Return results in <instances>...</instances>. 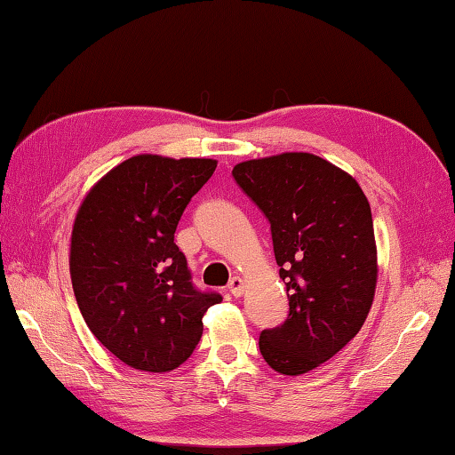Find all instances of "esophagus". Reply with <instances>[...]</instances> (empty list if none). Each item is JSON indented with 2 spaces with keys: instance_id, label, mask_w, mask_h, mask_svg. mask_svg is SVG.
Returning a JSON list of instances; mask_svg holds the SVG:
<instances>
[{
  "instance_id": "1",
  "label": "esophagus",
  "mask_w": 455,
  "mask_h": 455,
  "mask_svg": "<svg viewBox=\"0 0 455 455\" xmlns=\"http://www.w3.org/2000/svg\"><path fill=\"white\" fill-rule=\"evenodd\" d=\"M228 289L234 297H242L243 291H245V281L242 277H231Z\"/></svg>"
}]
</instances>
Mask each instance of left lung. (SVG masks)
Returning a JSON list of instances; mask_svg holds the SVG:
<instances>
[{"mask_svg":"<svg viewBox=\"0 0 455 455\" xmlns=\"http://www.w3.org/2000/svg\"><path fill=\"white\" fill-rule=\"evenodd\" d=\"M231 174L269 220L289 297V316L261 332L259 350L279 374H305L355 339L372 307L371 204L353 176L308 152L239 162Z\"/></svg>","mask_w":455,"mask_h":455,"instance_id":"1","label":"left lung"}]
</instances>
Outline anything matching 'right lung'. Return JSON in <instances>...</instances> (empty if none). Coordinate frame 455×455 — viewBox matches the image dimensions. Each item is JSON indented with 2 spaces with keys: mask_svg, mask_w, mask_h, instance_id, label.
<instances>
[{
  "mask_svg": "<svg viewBox=\"0 0 455 455\" xmlns=\"http://www.w3.org/2000/svg\"><path fill=\"white\" fill-rule=\"evenodd\" d=\"M218 160L136 154L102 176L75 216L68 269L91 332L118 361L170 372L202 339V316L221 301L192 285L174 243L192 196Z\"/></svg>",
  "mask_w": 455,
  "mask_h": 455,
  "instance_id": "obj_1",
  "label": "right lung"
}]
</instances>
